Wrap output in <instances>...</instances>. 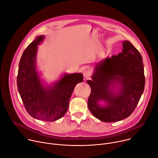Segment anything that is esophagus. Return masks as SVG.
Instances as JSON below:
<instances>
[{"label": "esophagus", "mask_w": 158, "mask_h": 158, "mask_svg": "<svg viewBox=\"0 0 158 158\" xmlns=\"http://www.w3.org/2000/svg\"><path fill=\"white\" fill-rule=\"evenodd\" d=\"M83 77L85 78V79H87L91 75V72L90 71V70L89 69H85L83 72Z\"/></svg>", "instance_id": "34e87169"}]
</instances>
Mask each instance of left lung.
<instances>
[{
  "label": "left lung",
  "mask_w": 158,
  "mask_h": 158,
  "mask_svg": "<svg viewBox=\"0 0 158 158\" xmlns=\"http://www.w3.org/2000/svg\"><path fill=\"white\" fill-rule=\"evenodd\" d=\"M121 53L97 63L92 80L88 106L92 114L104 122H116L130 116L135 110L144 91L145 77L143 58L139 51L128 41L123 42ZM118 82L120 91L110 88ZM100 100L107 102L104 107Z\"/></svg>",
  "instance_id": "1"
}]
</instances>
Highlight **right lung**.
Instances as JSON below:
<instances>
[{
	"label": "right lung",
	"instance_id": "1",
	"mask_svg": "<svg viewBox=\"0 0 158 158\" xmlns=\"http://www.w3.org/2000/svg\"><path fill=\"white\" fill-rule=\"evenodd\" d=\"M44 39V36L37 37L24 50L19 63L17 85L28 113L37 119L53 121L65 114L73 89L83 81V77L81 73L65 74L53 86L45 89L35 69L37 45Z\"/></svg>",
	"mask_w": 158,
	"mask_h": 158
}]
</instances>
